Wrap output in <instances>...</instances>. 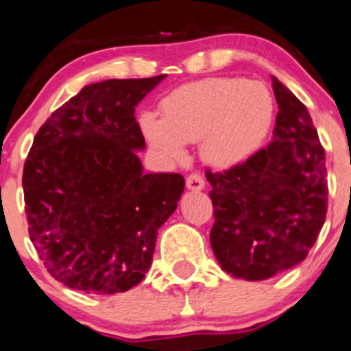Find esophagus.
I'll return each instance as SVG.
<instances>
[{
    "label": "esophagus",
    "mask_w": 351,
    "mask_h": 351,
    "mask_svg": "<svg viewBox=\"0 0 351 351\" xmlns=\"http://www.w3.org/2000/svg\"><path fill=\"white\" fill-rule=\"evenodd\" d=\"M186 188L191 191H200L205 188V180L198 173H191L186 176Z\"/></svg>",
    "instance_id": "34e87169"
}]
</instances>
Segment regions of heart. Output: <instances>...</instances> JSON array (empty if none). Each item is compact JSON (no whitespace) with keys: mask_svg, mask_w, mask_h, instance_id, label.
Segmentation results:
<instances>
[{"mask_svg":"<svg viewBox=\"0 0 351 351\" xmlns=\"http://www.w3.org/2000/svg\"><path fill=\"white\" fill-rule=\"evenodd\" d=\"M274 119L269 88L239 77H213L173 90L161 119L141 117L146 139L171 160L185 156V143L202 139L208 163L230 168L245 163L264 145Z\"/></svg>","mask_w":351,"mask_h":351,"instance_id":"1","label":"heart"}]
</instances>
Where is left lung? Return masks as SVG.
<instances>
[{"mask_svg":"<svg viewBox=\"0 0 351 351\" xmlns=\"http://www.w3.org/2000/svg\"><path fill=\"white\" fill-rule=\"evenodd\" d=\"M279 106L272 141L212 185L210 243L234 278L263 281L306 259L328 208L324 149L300 99L272 77Z\"/></svg>","mask_w":351,"mask_h":351,"instance_id":"8db88e82","label":"left lung"}]
</instances>
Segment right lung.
Segmentation results:
<instances>
[{
    "label": "right lung",
    "instance_id": "right-lung-1",
    "mask_svg": "<svg viewBox=\"0 0 351 351\" xmlns=\"http://www.w3.org/2000/svg\"><path fill=\"white\" fill-rule=\"evenodd\" d=\"M165 75L86 86L45 121L23 168L28 234L51 278L116 294L145 279L160 227L185 190L178 173H143L136 106Z\"/></svg>",
    "mask_w": 351,
    "mask_h": 351
}]
</instances>
